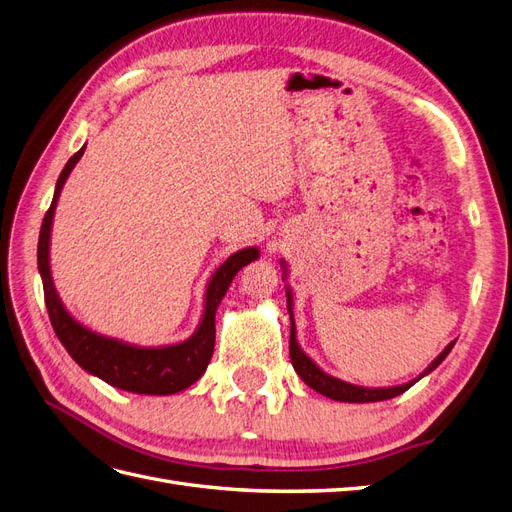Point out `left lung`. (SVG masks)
<instances>
[{
  "mask_svg": "<svg viewBox=\"0 0 512 512\" xmlns=\"http://www.w3.org/2000/svg\"><path fill=\"white\" fill-rule=\"evenodd\" d=\"M282 269H284V275H286V262L282 260ZM286 305H288V314H290V361H292V367L297 374L301 376V380L312 386L314 391H318L320 395L329 397V399H335V401H348V404H369V401H384V399H393L401 393H406L410 386L414 382H418L421 378H425L427 374H431L433 369H436L446 356L448 352L453 350L455 342L448 344L436 359L431 361V365L423 371L421 376H416L414 380L406 382V384H397V386H382V389H369V386H356V384H350V382H344L339 378H333L329 376L327 371H322L309 356L301 350L299 342H297V327H294V314H292V290L286 288Z\"/></svg>",
  "mask_w": 512,
  "mask_h": 512,
  "instance_id": "obj_1",
  "label": "left lung"
}]
</instances>
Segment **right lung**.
<instances>
[{
  "label": "right lung",
  "instance_id": "right-lung-1",
  "mask_svg": "<svg viewBox=\"0 0 512 512\" xmlns=\"http://www.w3.org/2000/svg\"><path fill=\"white\" fill-rule=\"evenodd\" d=\"M85 145L74 153L68 164L61 170L55 185L53 203L44 215L38 239V271L44 286V303L49 309V318L53 331L59 337L61 346L68 350L72 359L79 363L87 374L104 380L115 389L138 393V395H173L192 386L211 361L215 346V312L222 303L224 294L235 277L245 265L260 256L258 247H245L232 256H228L222 265L215 269L205 290V312L200 318L196 331L179 344L168 346H136L123 339L100 335L87 329L85 324L76 320L66 305L61 303L59 292L53 284L51 275V230L55 207L64 183L70 177L72 168L81 160Z\"/></svg>",
  "mask_w": 512,
  "mask_h": 512
}]
</instances>
